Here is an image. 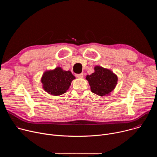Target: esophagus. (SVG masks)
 <instances>
[{
  "instance_id": "1",
  "label": "esophagus",
  "mask_w": 157,
  "mask_h": 157,
  "mask_svg": "<svg viewBox=\"0 0 157 157\" xmlns=\"http://www.w3.org/2000/svg\"><path fill=\"white\" fill-rule=\"evenodd\" d=\"M83 73H80V74H76V76L77 77V78H82L83 77Z\"/></svg>"
}]
</instances>
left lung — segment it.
Here are the masks:
<instances>
[{
  "instance_id": "obj_1",
  "label": "left lung",
  "mask_w": 157,
  "mask_h": 157,
  "mask_svg": "<svg viewBox=\"0 0 157 157\" xmlns=\"http://www.w3.org/2000/svg\"><path fill=\"white\" fill-rule=\"evenodd\" d=\"M94 70L93 73L86 77L91 92L102 97L109 95L117 84V76L111 70L100 66H96Z\"/></svg>"
}]
</instances>
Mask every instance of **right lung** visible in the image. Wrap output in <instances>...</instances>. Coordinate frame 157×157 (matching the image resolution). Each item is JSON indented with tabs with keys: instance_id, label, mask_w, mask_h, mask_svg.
I'll list each match as a JSON object with an SVG mask.
<instances>
[{
	"instance_id": "add662e5",
	"label": "right lung",
	"mask_w": 157,
	"mask_h": 157,
	"mask_svg": "<svg viewBox=\"0 0 157 157\" xmlns=\"http://www.w3.org/2000/svg\"><path fill=\"white\" fill-rule=\"evenodd\" d=\"M76 78L70 71L63 70L61 67L44 71L41 78L43 89L52 96H59L68 90L72 81Z\"/></svg>"
}]
</instances>
